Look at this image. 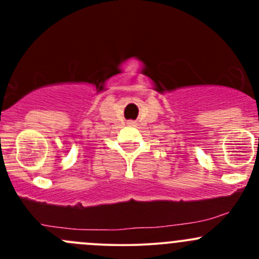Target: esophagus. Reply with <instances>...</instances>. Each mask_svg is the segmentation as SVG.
<instances>
[{"label": "esophagus", "instance_id": "esophagus-1", "mask_svg": "<svg viewBox=\"0 0 259 259\" xmlns=\"http://www.w3.org/2000/svg\"><path fill=\"white\" fill-rule=\"evenodd\" d=\"M129 125H135V122H129Z\"/></svg>", "mask_w": 259, "mask_h": 259}]
</instances>
